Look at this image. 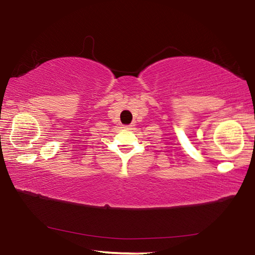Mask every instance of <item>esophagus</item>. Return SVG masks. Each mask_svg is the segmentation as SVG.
<instances>
[{"label": "esophagus", "instance_id": "1", "mask_svg": "<svg viewBox=\"0 0 255 255\" xmlns=\"http://www.w3.org/2000/svg\"><path fill=\"white\" fill-rule=\"evenodd\" d=\"M132 127V125H126V126H125L124 128H126V129H130Z\"/></svg>", "mask_w": 255, "mask_h": 255}]
</instances>
